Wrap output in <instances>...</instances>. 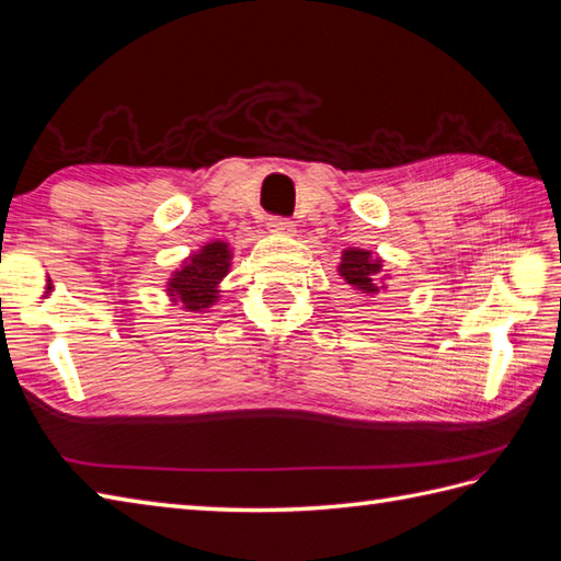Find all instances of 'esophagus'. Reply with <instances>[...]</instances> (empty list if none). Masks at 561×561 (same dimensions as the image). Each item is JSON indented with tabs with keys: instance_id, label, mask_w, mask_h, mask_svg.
Segmentation results:
<instances>
[{
	"instance_id": "1",
	"label": "esophagus",
	"mask_w": 561,
	"mask_h": 561,
	"mask_svg": "<svg viewBox=\"0 0 561 561\" xmlns=\"http://www.w3.org/2000/svg\"><path fill=\"white\" fill-rule=\"evenodd\" d=\"M294 221L287 217H270L267 219V229L272 233H294Z\"/></svg>"
}]
</instances>
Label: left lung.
Returning <instances> with one entry per match:
<instances>
[{
	"label": "left lung",
	"mask_w": 561,
	"mask_h": 561,
	"mask_svg": "<svg viewBox=\"0 0 561 561\" xmlns=\"http://www.w3.org/2000/svg\"><path fill=\"white\" fill-rule=\"evenodd\" d=\"M380 272V260L371 257L368 250H359V248H350L342 253V262H340V274L347 284H352L354 289H359L364 294H376V279Z\"/></svg>",
	"instance_id": "1"
}]
</instances>
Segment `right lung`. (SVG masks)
I'll use <instances>...</instances> for the list:
<instances>
[{
    "mask_svg": "<svg viewBox=\"0 0 561 561\" xmlns=\"http://www.w3.org/2000/svg\"><path fill=\"white\" fill-rule=\"evenodd\" d=\"M231 250L226 243H207L205 248L185 260L183 270H178L169 282V294L175 296L187 311H202L219 299L217 284L229 272Z\"/></svg>",
    "mask_w": 561,
    "mask_h": 561,
    "instance_id": "1",
    "label": "right lung"
}]
</instances>
